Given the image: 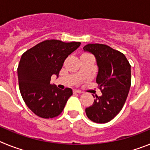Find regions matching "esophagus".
Masks as SVG:
<instances>
[{"label": "esophagus", "mask_w": 150, "mask_h": 150, "mask_svg": "<svg viewBox=\"0 0 150 150\" xmlns=\"http://www.w3.org/2000/svg\"><path fill=\"white\" fill-rule=\"evenodd\" d=\"M74 93H78V94H80V93H82V91H80V90L74 89Z\"/></svg>", "instance_id": "1"}]
</instances>
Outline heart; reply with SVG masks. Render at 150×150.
<instances>
[{"mask_svg": "<svg viewBox=\"0 0 150 150\" xmlns=\"http://www.w3.org/2000/svg\"><path fill=\"white\" fill-rule=\"evenodd\" d=\"M84 55H86V54H84Z\"/></svg>", "mask_w": 150, "mask_h": 150, "instance_id": "obj_1", "label": "heart"}]
</instances>
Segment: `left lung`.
<instances>
[{
    "mask_svg": "<svg viewBox=\"0 0 150 150\" xmlns=\"http://www.w3.org/2000/svg\"><path fill=\"white\" fill-rule=\"evenodd\" d=\"M83 50L96 58L98 66L96 82L102 92L101 96L95 95L93 104L86 108V113L94 122H108L125 103L132 82L131 64L124 54L107 45L89 43Z\"/></svg>",
    "mask_w": 150,
    "mask_h": 150,
    "instance_id": "8db88e82",
    "label": "left lung"
}]
</instances>
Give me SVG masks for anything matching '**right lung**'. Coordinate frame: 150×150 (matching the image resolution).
Masks as SVG:
<instances>
[{
    "label": "right lung",
    "mask_w": 150,
    "mask_h": 150,
    "mask_svg": "<svg viewBox=\"0 0 150 150\" xmlns=\"http://www.w3.org/2000/svg\"><path fill=\"white\" fill-rule=\"evenodd\" d=\"M80 44L46 40L22 54L17 69L18 86L24 101L35 115L50 119L63 111L73 91L52 86L51 76H59L64 60Z\"/></svg>",
    "instance_id": "right-lung-1"
}]
</instances>
